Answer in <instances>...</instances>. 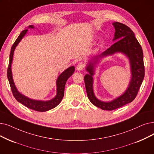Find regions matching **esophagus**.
I'll use <instances>...</instances> for the list:
<instances>
[{
	"mask_svg": "<svg viewBox=\"0 0 154 154\" xmlns=\"http://www.w3.org/2000/svg\"><path fill=\"white\" fill-rule=\"evenodd\" d=\"M84 64L82 62H80L77 64V65L76 66V69L77 70L81 71L84 69Z\"/></svg>",
	"mask_w": 154,
	"mask_h": 154,
	"instance_id": "esophagus-1",
	"label": "esophagus"
}]
</instances>
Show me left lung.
<instances>
[{
    "label": "left lung",
    "instance_id": "8db88e82",
    "mask_svg": "<svg viewBox=\"0 0 154 154\" xmlns=\"http://www.w3.org/2000/svg\"><path fill=\"white\" fill-rule=\"evenodd\" d=\"M112 25L115 29V37L112 40L117 42L101 55L91 58L85 68L89 73L84 76L85 89L89 101L98 108L108 111L116 109L132 102L137 95L145 76L143 53L134 32L124 24L115 22L112 23ZM116 52H122L129 58L132 75L131 82L128 88L122 95L109 102H101L93 93V75H94V67L101 58Z\"/></svg>",
    "mask_w": 154,
    "mask_h": 154
}]
</instances>
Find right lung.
<instances>
[{
	"label": "right lung",
	"instance_id": "1",
	"mask_svg": "<svg viewBox=\"0 0 154 154\" xmlns=\"http://www.w3.org/2000/svg\"><path fill=\"white\" fill-rule=\"evenodd\" d=\"M28 28H34V26L32 25H30L28 26ZM28 29H24L21 33L19 36L16 40L14 43L13 44L11 47V53H10V59L9 63L8 69V78L11 85V88L13 96L16 98V99L18 102L21 103L24 106H26L27 108L33 109L35 111H39V112H45L46 111L50 110L53 108H55L60 103L62 100L64 96V89L66 81L72 75L75 71V67L73 66H70L67 69L64 70L60 75L57 80L56 85H57V95L56 96L49 101H39V100H35L30 99L28 97L24 96L22 94L20 93L14 84V81H13L12 75V70H11V64L12 62L13 55H14V51L19 43L21 42V40L25 36L26 32H28Z\"/></svg>",
	"mask_w": 154,
	"mask_h": 154
}]
</instances>
